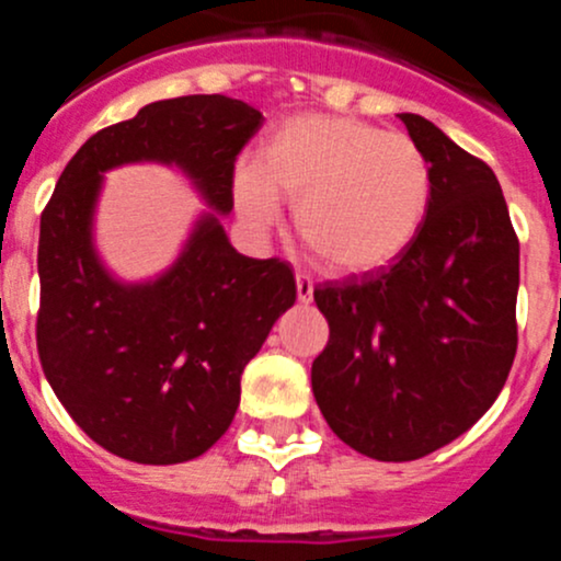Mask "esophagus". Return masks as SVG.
<instances>
[{
    "mask_svg": "<svg viewBox=\"0 0 561 561\" xmlns=\"http://www.w3.org/2000/svg\"><path fill=\"white\" fill-rule=\"evenodd\" d=\"M297 297L299 302H310L313 299V280H310V275L297 273Z\"/></svg>",
    "mask_w": 561,
    "mask_h": 561,
    "instance_id": "obj_1",
    "label": "esophagus"
}]
</instances>
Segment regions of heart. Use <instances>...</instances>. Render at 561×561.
I'll use <instances>...</instances> for the list:
<instances>
[{"label":"heart","mask_w":561,"mask_h":561,"mask_svg":"<svg viewBox=\"0 0 561 561\" xmlns=\"http://www.w3.org/2000/svg\"><path fill=\"white\" fill-rule=\"evenodd\" d=\"M238 210L251 227L294 202L299 240L337 273H362L400 256L424 227L432 167L419 142L345 115H294L234 175Z\"/></svg>","instance_id":"obj_1"}]
</instances>
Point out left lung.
I'll list each match as a JSON object with an SVG mask.
<instances>
[{
  "label": "left lung",
  "mask_w": 561,
  "mask_h": 561,
  "mask_svg": "<svg viewBox=\"0 0 561 561\" xmlns=\"http://www.w3.org/2000/svg\"><path fill=\"white\" fill-rule=\"evenodd\" d=\"M432 167L424 227L386 267L313 288L329 340L313 394L334 435L378 461H413L470 430L518 345V238L486 161L402 113Z\"/></svg>",
  "instance_id": "8db88e82"
}]
</instances>
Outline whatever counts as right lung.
<instances>
[{
    "label": "right lung",
    "instance_id": "right-lung-1",
    "mask_svg": "<svg viewBox=\"0 0 561 561\" xmlns=\"http://www.w3.org/2000/svg\"><path fill=\"white\" fill-rule=\"evenodd\" d=\"M262 113L224 94L146 105L80 146L39 216L37 354L50 389L94 443L140 465L196 459L229 430L240 375L297 299L280 259L242 256L202 218L175 267L121 286L91 248L102 172L167 161L232 210L234 161Z\"/></svg>",
    "mask_w": 561,
    "mask_h": 561
}]
</instances>
